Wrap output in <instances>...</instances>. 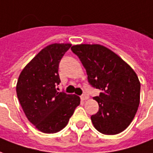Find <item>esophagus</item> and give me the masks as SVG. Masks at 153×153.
Instances as JSON below:
<instances>
[{
	"label": "esophagus",
	"mask_w": 153,
	"mask_h": 153,
	"mask_svg": "<svg viewBox=\"0 0 153 153\" xmlns=\"http://www.w3.org/2000/svg\"><path fill=\"white\" fill-rule=\"evenodd\" d=\"M88 99V97L87 95H82L81 96V99L83 100V101H85V100H87Z\"/></svg>",
	"instance_id": "obj_1"
}]
</instances>
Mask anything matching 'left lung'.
<instances>
[{"instance_id": "8db88e82", "label": "left lung", "mask_w": 153, "mask_h": 153, "mask_svg": "<svg viewBox=\"0 0 153 153\" xmlns=\"http://www.w3.org/2000/svg\"><path fill=\"white\" fill-rule=\"evenodd\" d=\"M71 50L86 69L89 84L101 91L94 98L99 106V112L91 116L94 127L106 135L124 131L140 103L141 85L135 71L102 45H75Z\"/></svg>"}]
</instances>
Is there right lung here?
I'll return each mask as SVG.
<instances>
[{"label": "right lung", "mask_w": 153, "mask_h": 153, "mask_svg": "<svg viewBox=\"0 0 153 153\" xmlns=\"http://www.w3.org/2000/svg\"><path fill=\"white\" fill-rule=\"evenodd\" d=\"M71 44L54 43L45 47L20 74L16 94L28 120L44 133L59 132L68 124L80 104L75 94L59 92V64Z\"/></svg>", "instance_id": "1"}]
</instances>
